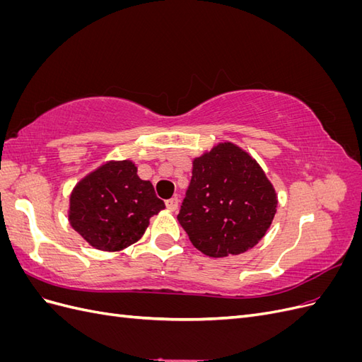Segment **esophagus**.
Listing matches in <instances>:
<instances>
[{"instance_id": "esophagus-1", "label": "esophagus", "mask_w": 362, "mask_h": 362, "mask_svg": "<svg viewBox=\"0 0 362 362\" xmlns=\"http://www.w3.org/2000/svg\"><path fill=\"white\" fill-rule=\"evenodd\" d=\"M178 202H180V199L178 198H172V199H168L166 201V208L169 211H175L178 208Z\"/></svg>"}]
</instances>
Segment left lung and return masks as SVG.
Returning <instances> with one entry per match:
<instances>
[{
    "instance_id": "1",
    "label": "left lung",
    "mask_w": 362,
    "mask_h": 362,
    "mask_svg": "<svg viewBox=\"0 0 362 362\" xmlns=\"http://www.w3.org/2000/svg\"><path fill=\"white\" fill-rule=\"evenodd\" d=\"M278 196L246 151L222 141L193 160L178 222L192 245L213 258L238 255L266 235Z\"/></svg>"
}]
</instances>
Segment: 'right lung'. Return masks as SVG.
<instances>
[{
    "mask_svg": "<svg viewBox=\"0 0 362 362\" xmlns=\"http://www.w3.org/2000/svg\"><path fill=\"white\" fill-rule=\"evenodd\" d=\"M161 210L164 202L133 161H107L74 187L69 223L95 249L117 252L139 242Z\"/></svg>",
    "mask_w": 362,
    "mask_h": 362,
    "instance_id": "right-lung-1",
    "label": "right lung"
}]
</instances>
